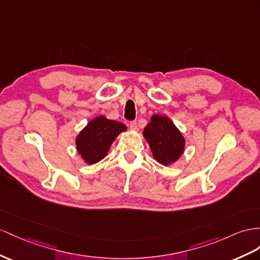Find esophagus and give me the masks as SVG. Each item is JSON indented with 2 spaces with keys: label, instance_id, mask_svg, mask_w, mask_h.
<instances>
[{
  "label": "esophagus",
  "instance_id": "1",
  "mask_svg": "<svg viewBox=\"0 0 260 260\" xmlns=\"http://www.w3.org/2000/svg\"><path fill=\"white\" fill-rule=\"evenodd\" d=\"M129 128H131V131H134V132L138 131V125H137L136 121L129 123Z\"/></svg>",
  "mask_w": 260,
  "mask_h": 260
}]
</instances>
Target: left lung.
<instances>
[{"mask_svg":"<svg viewBox=\"0 0 260 260\" xmlns=\"http://www.w3.org/2000/svg\"><path fill=\"white\" fill-rule=\"evenodd\" d=\"M143 135L149 145L152 157L159 164L170 166L183 155L185 138L168 116L152 115Z\"/></svg>","mask_w":260,"mask_h":260,"instance_id":"obj_1","label":"left lung"}]
</instances>
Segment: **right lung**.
<instances>
[{
  "instance_id": "obj_1",
  "label": "right lung",
  "mask_w": 260,
  "mask_h": 260,
  "mask_svg": "<svg viewBox=\"0 0 260 260\" xmlns=\"http://www.w3.org/2000/svg\"><path fill=\"white\" fill-rule=\"evenodd\" d=\"M127 127L105 116H96L86 124L76 137V148L82 160L88 165L101 161L115 138Z\"/></svg>"
}]
</instances>
